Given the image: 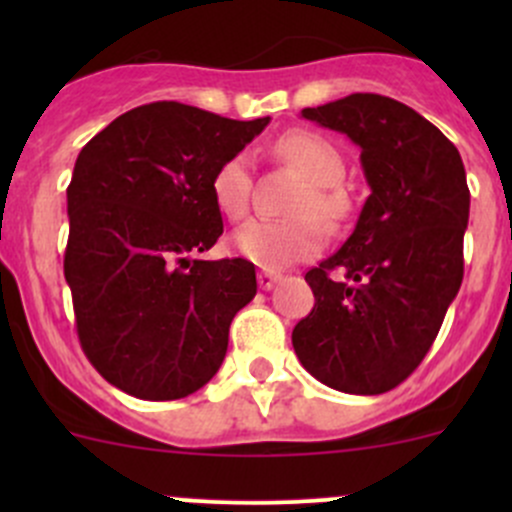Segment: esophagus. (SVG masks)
<instances>
[{
	"label": "esophagus",
	"mask_w": 512,
	"mask_h": 512,
	"mask_svg": "<svg viewBox=\"0 0 512 512\" xmlns=\"http://www.w3.org/2000/svg\"><path fill=\"white\" fill-rule=\"evenodd\" d=\"M257 282H260V289H272L277 285V282H280V272H275V270H260L257 272Z\"/></svg>",
	"instance_id": "34e87169"
}]
</instances>
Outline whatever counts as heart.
<instances>
[{"label":"heart","instance_id":"b5f03b06","mask_svg":"<svg viewBox=\"0 0 512 512\" xmlns=\"http://www.w3.org/2000/svg\"><path fill=\"white\" fill-rule=\"evenodd\" d=\"M275 153L307 178L309 188L294 200L287 220H250L232 232V250L245 260L280 270L292 262L307 260L319 252L324 242V227L334 230L349 218V195L342 190L344 160L327 138L309 131H289L277 138ZM252 158L240 151L225 158L213 175V198L220 213L230 220L245 218L250 208Z\"/></svg>","mask_w":512,"mask_h":512}]
</instances>
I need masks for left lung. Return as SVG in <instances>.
<instances>
[{
    "label": "left lung",
    "instance_id": "left-lung-1",
    "mask_svg": "<svg viewBox=\"0 0 512 512\" xmlns=\"http://www.w3.org/2000/svg\"><path fill=\"white\" fill-rule=\"evenodd\" d=\"M302 118L361 148L371 195L347 242L304 275L314 307L294 352L329 389L384 394L421 364L461 289L466 168L431 121L389 96H344Z\"/></svg>",
    "mask_w": 512,
    "mask_h": 512
}]
</instances>
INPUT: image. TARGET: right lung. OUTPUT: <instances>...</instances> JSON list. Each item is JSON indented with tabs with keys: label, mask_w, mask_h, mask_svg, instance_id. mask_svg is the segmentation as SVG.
I'll list each match as a JSON object with an SVG mask.
<instances>
[{
	"label": "right lung",
	"mask_w": 512,
	"mask_h": 512,
	"mask_svg": "<svg viewBox=\"0 0 512 512\" xmlns=\"http://www.w3.org/2000/svg\"><path fill=\"white\" fill-rule=\"evenodd\" d=\"M267 123L158 101L81 148L66 190L64 275L81 347L116 389L173 401L218 374L257 277L242 257H198L223 235L213 175Z\"/></svg>",
	"instance_id": "right-lung-1"
}]
</instances>
